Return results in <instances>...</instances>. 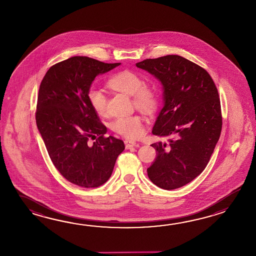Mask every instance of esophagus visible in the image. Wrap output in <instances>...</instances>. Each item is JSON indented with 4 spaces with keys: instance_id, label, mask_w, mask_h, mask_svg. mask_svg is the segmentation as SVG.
Listing matches in <instances>:
<instances>
[{
    "instance_id": "34e87169",
    "label": "esophagus",
    "mask_w": 256,
    "mask_h": 256,
    "mask_svg": "<svg viewBox=\"0 0 256 256\" xmlns=\"http://www.w3.org/2000/svg\"><path fill=\"white\" fill-rule=\"evenodd\" d=\"M124 144H126V149H130V148L137 146L136 142L132 141V140H126Z\"/></svg>"
}]
</instances>
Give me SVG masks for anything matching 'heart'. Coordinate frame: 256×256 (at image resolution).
<instances>
[{
	"instance_id": "obj_1",
	"label": "heart",
	"mask_w": 256,
	"mask_h": 256,
	"mask_svg": "<svg viewBox=\"0 0 256 256\" xmlns=\"http://www.w3.org/2000/svg\"><path fill=\"white\" fill-rule=\"evenodd\" d=\"M107 85L115 92L132 96L134 105L144 112L151 114L158 107V88L154 84L142 82L141 76L136 73L128 70L117 72L110 76ZM87 97L90 106L98 115L105 114L107 100L102 90L90 88ZM112 128L120 136L132 139L139 138L144 134L142 119L139 115L119 117L112 122Z\"/></svg>"
}]
</instances>
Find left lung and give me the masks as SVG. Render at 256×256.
Listing matches in <instances>:
<instances>
[{"instance_id":"obj_1","label":"left lung","mask_w":256,"mask_h":256,"mask_svg":"<svg viewBox=\"0 0 256 256\" xmlns=\"http://www.w3.org/2000/svg\"><path fill=\"white\" fill-rule=\"evenodd\" d=\"M164 86V105L152 132L174 136L151 144L156 158L147 168L154 185L166 190L195 180L207 166L222 127L220 100L212 78L200 66L178 54L136 63Z\"/></svg>"}]
</instances>
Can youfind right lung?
Wrapping results in <instances>:
<instances>
[{"instance_id":"1","label":"right lung","mask_w":256,"mask_h":256,"mask_svg":"<svg viewBox=\"0 0 256 256\" xmlns=\"http://www.w3.org/2000/svg\"><path fill=\"white\" fill-rule=\"evenodd\" d=\"M119 65L72 56L52 66L40 84L36 120L49 158L66 180L82 188L109 180L126 148L120 139L104 136L107 128L87 97L96 76Z\"/></svg>"}]
</instances>
